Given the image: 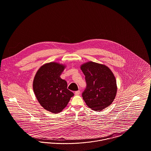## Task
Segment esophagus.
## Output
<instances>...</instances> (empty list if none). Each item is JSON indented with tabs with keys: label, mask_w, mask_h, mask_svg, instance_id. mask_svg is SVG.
Segmentation results:
<instances>
[{
	"label": "esophagus",
	"mask_w": 151,
	"mask_h": 151,
	"mask_svg": "<svg viewBox=\"0 0 151 151\" xmlns=\"http://www.w3.org/2000/svg\"><path fill=\"white\" fill-rule=\"evenodd\" d=\"M80 93V91H76L75 92V95H76V96H78V95H79Z\"/></svg>",
	"instance_id": "esophagus-1"
}]
</instances>
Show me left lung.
Returning a JSON list of instances; mask_svg holds the SVG:
<instances>
[{
    "instance_id": "8db88e82",
    "label": "left lung",
    "mask_w": 151,
    "mask_h": 151,
    "mask_svg": "<svg viewBox=\"0 0 151 151\" xmlns=\"http://www.w3.org/2000/svg\"><path fill=\"white\" fill-rule=\"evenodd\" d=\"M86 76V88L82 94L86 105L101 111L112 104L117 92L115 76L106 65L89 61L81 65Z\"/></svg>"
}]
</instances>
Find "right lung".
Masks as SVG:
<instances>
[{
	"label": "right lung",
	"mask_w": 151,
	"mask_h": 151,
	"mask_svg": "<svg viewBox=\"0 0 151 151\" xmlns=\"http://www.w3.org/2000/svg\"><path fill=\"white\" fill-rule=\"evenodd\" d=\"M65 65L50 62L42 65L36 72L33 91L40 105L54 114L61 112L74 94L67 89V81L60 76Z\"/></svg>",
	"instance_id": "add662e5"
}]
</instances>
